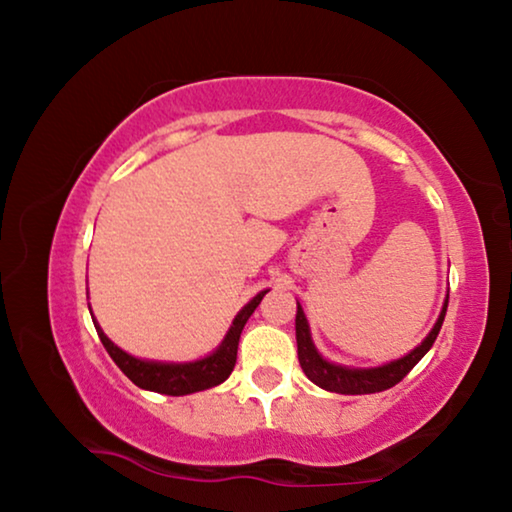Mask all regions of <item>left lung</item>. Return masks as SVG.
Masks as SVG:
<instances>
[{"instance_id": "1", "label": "left lung", "mask_w": 512, "mask_h": 512, "mask_svg": "<svg viewBox=\"0 0 512 512\" xmlns=\"http://www.w3.org/2000/svg\"><path fill=\"white\" fill-rule=\"evenodd\" d=\"M298 305L296 310V344H298V362L303 367L305 376L312 380L314 385H319L321 389H328V392H337V394H376L383 392V389L394 387L396 383L408 376L410 369L424 358V355L431 351L433 342L440 335L444 314H446V305H449V296L444 298L442 312L437 316L433 330L428 332L424 342H421L415 351H410L408 355H403L399 360H392L387 364H380V367H371V369H355V367H344V364H335L328 362L323 355L316 351V346L312 342V332H310V323L305 319L303 307Z\"/></svg>"}]
</instances>
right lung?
Wrapping results in <instances>:
<instances>
[{
  "label": "right lung",
  "mask_w": 512,
  "mask_h": 512,
  "mask_svg": "<svg viewBox=\"0 0 512 512\" xmlns=\"http://www.w3.org/2000/svg\"><path fill=\"white\" fill-rule=\"evenodd\" d=\"M266 291L269 289L259 291L248 305L241 307V312L234 316L230 330H227L221 346H218L214 353H209L207 358H200L193 362H157V360L134 358V355L125 353L123 348L113 344L111 339L104 335L100 323L95 319L93 323H95L97 337H100V342L104 344V348H107L111 360L118 364L120 371H123L136 387L150 389V392H159V394H168V396H184V394H193V392H202V389L216 387L221 385L223 380H227V376H230L234 369V364H237L241 330L250 319V314L255 312V307L262 303Z\"/></svg>",
  "instance_id": "1"
}]
</instances>
